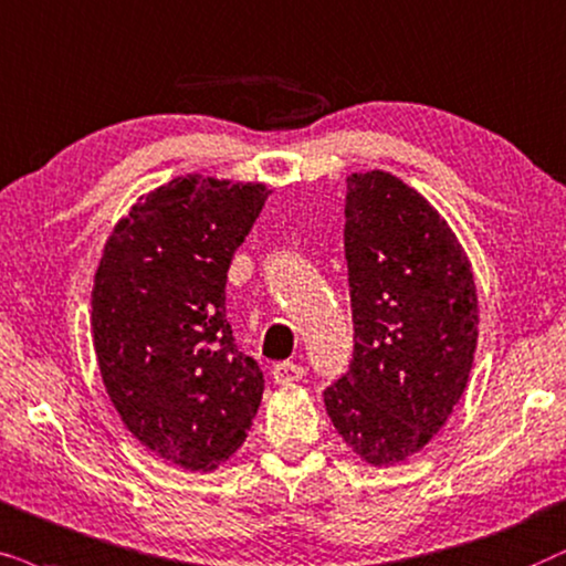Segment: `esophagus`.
Returning <instances> with one entry per match:
<instances>
[{
  "mask_svg": "<svg viewBox=\"0 0 566 566\" xmlns=\"http://www.w3.org/2000/svg\"><path fill=\"white\" fill-rule=\"evenodd\" d=\"M274 382L276 386H287V382H297L305 378V367L295 365V361H279L274 365Z\"/></svg>",
  "mask_w": 566,
  "mask_h": 566,
  "instance_id": "obj_1",
  "label": "esophagus"
}]
</instances>
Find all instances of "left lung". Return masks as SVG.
I'll return each mask as SVG.
<instances>
[{
	"label": "left lung",
	"mask_w": 566,
	"mask_h": 566,
	"mask_svg": "<svg viewBox=\"0 0 566 566\" xmlns=\"http://www.w3.org/2000/svg\"><path fill=\"white\" fill-rule=\"evenodd\" d=\"M344 214L354 354L323 401L361 461L394 465L461 401L479 338L476 284L461 240L401 178L352 172Z\"/></svg>",
	"instance_id": "1"
}]
</instances>
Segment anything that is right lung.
<instances>
[{"mask_svg": "<svg viewBox=\"0 0 566 566\" xmlns=\"http://www.w3.org/2000/svg\"><path fill=\"white\" fill-rule=\"evenodd\" d=\"M266 184L201 172L139 196L105 240L93 284V346L120 421L155 455L214 471L243 446L263 373L224 315L232 255Z\"/></svg>", "mask_w": 566, "mask_h": 566, "instance_id": "1", "label": "right lung"}]
</instances>
